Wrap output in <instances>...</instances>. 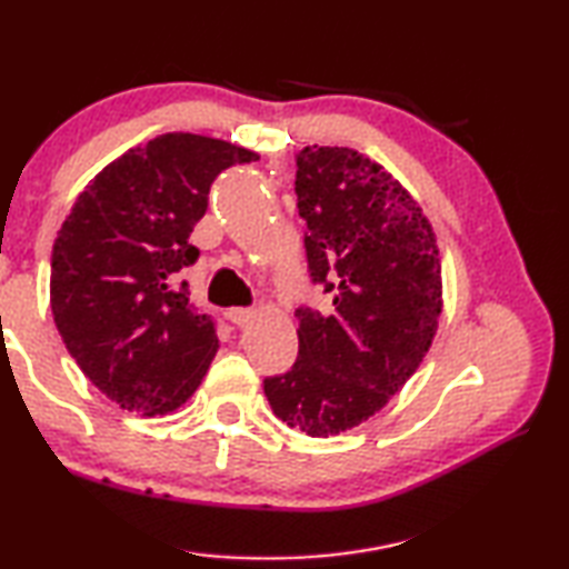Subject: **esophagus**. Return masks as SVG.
Here are the masks:
<instances>
[{
	"label": "esophagus",
	"mask_w": 569,
	"mask_h": 569,
	"mask_svg": "<svg viewBox=\"0 0 569 569\" xmlns=\"http://www.w3.org/2000/svg\"><path fill=\"white\" fill-rule=\"evenodd\" d=\"M253 316H256L253 308H230L228 311V319L236 326H246L250 319H253Z\"/></svg>",
	"instance_id": "34e87169"
}]
</instances>
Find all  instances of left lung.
Wrapping results in <instances>:
<instances>
[{
  "label": "left lung",
  "instance_id": "left-lung-1",
  "mask_svg": "<svg viewBox=\"0 0 569 569\" xmlns=\"http://www.w3.org/2000/svg\"><path fill=\"white\" fill-rule=\"evenodd\" d=\"M296 196L308 273L331 303L298 308V359L263 391L288 427L333 437L373 417L427 356L439 248L401 182L351 148L296 152Z\"/></svg>",
  "mask_w": 569,
  "mask_h": 569
}]
</instances>
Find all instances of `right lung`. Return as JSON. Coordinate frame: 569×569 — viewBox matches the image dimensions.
Instances as JSON below:
<instances>
[{
	"label": "right lung",
	"mask_w": 569,
	"mask_h": 569,
	"mask_svg": "<svg viewBox=\"0 0 569 569\" xmlns=\"http://www.w3.org/2000/svg\"><path fill=\"white\" fill-rule=\"evenodd\" d=\"M250 160L226 140L160 134L98 172L64 218L50 276L57 331L120 409L168 413L203 381L218 336L182 281L200 256L188 238L213 180Z\"/></svg>",
	"instance_id": "obj_1"
}]
</instances>
